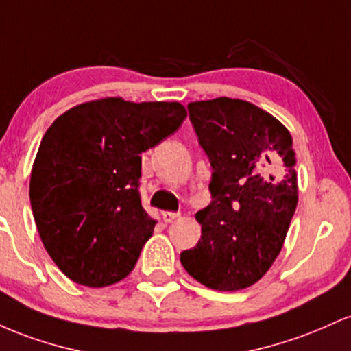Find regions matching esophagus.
I'll return each mask as SVG.
<instances>
[{
  "label": "esophagus",
  "instance_id": "esophagus-1",
  "mask_svg": "<svg viewBox=\"0 0 351 351\" xmlns=\"http://www.w3.org/2000/svg\"><path fill=\"white\" fill-rule=\"evenodd\" d=\"M180 217V214L179 212H162V219H164V222H167V223H171V222H174V220H177Z\"/></svg>",
  "mask_w": 351,
  "mask_h": 351
}]
</instances>
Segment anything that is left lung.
I'll return each instance as SVG.
<instances>
[{
    "label": "left lung",
    "instance_id": "8db88e82",
    "mask_svg": "<svg viewBox=\"0 0 351 351\" xmlns=\"http://www.w3.org/2000/svg\"><path fill=\"white\" fill-rule=\"evenodd\" d=\"M187 109L212 165V202L195 214L202 235L180 263L212 290L247 289L278 257L297 208L292 136L242 99L195 101Z\"/></svg>",
    "mask_w": 351,
    "mask_h": 351
}]
</instances>
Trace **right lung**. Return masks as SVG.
Here are the masks:
<instances>
[{"label":"right lung","mask_w":351,"mask_h":351,"mask_svg":"<svg viewBox=\"0 0 351 351\" xmlns=\"http://www.w3.org/2000/svg\"><path fill=\"white\" fill-rule=\"evenodd\" d=\"M186 116L179 102L106 97L51 124L31 171L29 200L43 245L66 277L96 289L131 274L156 226L141 206V154Z\"/></svg>","instance_id":"add662e5"}]
</instances>
